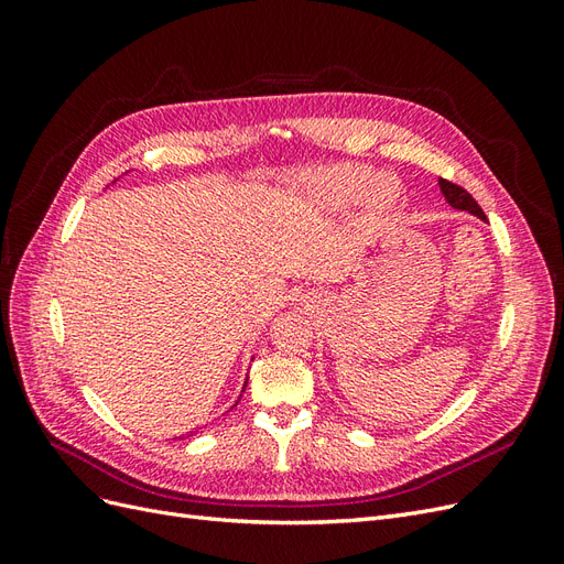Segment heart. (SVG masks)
<instances>
[{
    "label": "heart",
    "instance_id": "b5f03b06",
    "mask_svg": "<svg viewBox=\"0 0 564 564\" xmlns=\"http://www.w3.org/2000/svg\"><path fill=\"white\" fill-rule=\"evenodd\" d=\"M369 185V174L360 172V169H336L334 174L324 178V199H327L332 207H348V204L357 202ZM369 207L371 209H386L388 207V195L379 185L371 187L369 193Z\"/></svg>",
    "mask_w": 564,
    "mask_h": 564
}]
</instances>
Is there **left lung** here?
<instances>
[{
    "instance_id": "left-lung-1",
    "label": "left lung",
    "mask_w": 564,
    "mask_h": 564,
    "mask_svg": "<svg viewBox=\"0 0 564 564\" xmlns=\"http://www.w3.org/2000/svg\"><path fill=\"white\" fill-rule=\"evenodd\" d=\"M440 191H442V195H445V199L449 202V207H454L458 212H468V214L477 216L480 220H487L485 212L480 209V204H477L473 199V195L466 193L460 185H454V183H449L445 178H440Z\"/></svg>"
}]
</instances>
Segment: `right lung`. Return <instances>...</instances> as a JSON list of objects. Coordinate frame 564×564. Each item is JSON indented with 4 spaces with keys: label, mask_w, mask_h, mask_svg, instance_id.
Here are the masks:
<instances>
[{
    "label": "right lung",
    "mask_w": 564,
    "mask_h": 564,
    "mask_svg": "<svg viewBox=\"0 0 564 564\" xmlns=\"http://www.w3.org/2000/svg\"><path fill=\"white\" fill-rule=\"evenodd\" d=\"M245 388H247V381H245V386H242V392H245ZM242 398V395H240Z\"/></svg>",
    "instance_id": "1"
}]
</instances>
